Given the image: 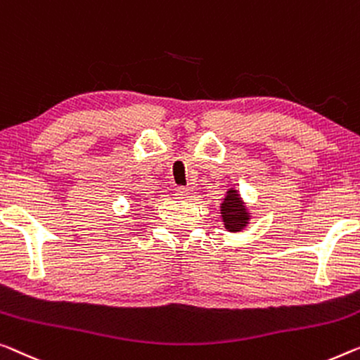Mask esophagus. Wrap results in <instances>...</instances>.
I'll list each match as a JSON object with an SVG mask.
<instances>
[{
    "label": "esophagus",
    "instance_id": "esophagus-1",
    "mask_svg": "<svg viewBox=\"0 0 360 360\" xmlns=\"http://www.w3.org/2000/svg\"><path fill=\"white\" fill-rule=\"evenodd\" d=\"M189 195H191V191L187 189V187H178V189H176V197L181 198V200H184V198H187Z\"/></svg>",
    "mask_w": 360,
    "mask_h": 360
}]
</instances>
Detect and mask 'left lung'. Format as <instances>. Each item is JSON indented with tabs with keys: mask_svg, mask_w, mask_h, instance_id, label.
Listing matches in <instances>:
<instances>
[{
	"mask_svg": "<svg viewBox=\"0 0 360 360\" xmlns=\"http://www.w3.org/2000/svg\"><path fill=\"white\" fill-rule=\"evenodd\" d=\"M219 217L223 226L229 233H240L250 224L252 213L250 208L236 187H229L219 203Z\"/></svg>",
	"mask_w": 360,
	"mask_h": 360,
	"instance_id": "obj_1",
	"label": "left lung"
}]
</instances>
